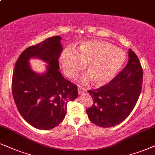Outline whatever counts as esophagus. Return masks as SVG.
<instances>
[{"instance_id":"obj_1","label":"esophagus","mask_w":155,"mask_h":155,"mask_svg":"<svg viewBox=\"0 0 155 155\" xmlns=\"http://www.w3.org/2000/svg\"><path fill=\"white\" fill-rule=\"evenodd\" d=\"M78 94L79 95L86 93V89L84 88V87H83L82 86H80V85H78Z\"/></svg>"}]
</instances>
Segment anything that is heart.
I'll use <instances>...</instances> for the list:
<instances>
[{
	"label": "heart",
	"mask_w": 155,
	"mask_h": 155,
	"mask_svg": "<svg viewBox=\"0 0 155 155\" xmlns=\"http://www.w3.org/2000/svg\"><path fill=\"white\" fill-rule=\"evenodd\" d=\"M125 60V53L116 46L93 40L83 42L75 51L64 49L60 55V62L66 75L71 78L75 77L87 64L89 74L84 76L83 81L86 83L92 78L95 85H102L115 78Z\"/></svg>",
	"instance_id": "1"
}]
</instances>
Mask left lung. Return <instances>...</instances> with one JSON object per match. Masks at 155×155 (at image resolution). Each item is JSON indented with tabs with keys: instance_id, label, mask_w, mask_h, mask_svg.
Returning <instances> with one entry per match:
<instances>
[{
	"instance_id": "1",
	"label": "left lung",
	"mask_w": 155,
	"mask_h": 155,
	"mask_svg": "<svg viewBox=\"0 0 155 155\" xmlns=\"http://www.w3.org/2000/svg\"><path fill=\"white\" fill-rule=\"evenodd\" d=\"M129 62L106 85L87 92L93 104L86 113L89 119L101 127L118 125L129 116L138 101L142 87L143 71L138 57L129 49Z\"/></svg>"
}]
</instances>
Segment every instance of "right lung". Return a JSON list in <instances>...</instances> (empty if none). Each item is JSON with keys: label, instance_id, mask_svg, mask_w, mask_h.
<instances>
[{"label": "right lung", "instance_id": "1", "mask_svg": "<svg viewBox=\"0 0 155 155\" xmlns=\"http://www.w3.org/2000/svg\"><path fill=\"white\" fill-rule=\"evenodd\" d=\"M62 38L55 36L28 47L15 64L12 93L17 109L30 125L49 130L62 121L68 101L78 97V87L67 81L59 71V57L62 51ZM39 58L47 63L42 74L34 72L28 61Z\"/></svg>", "mask_w": 155, "mask_h": 155}]
</instances>
